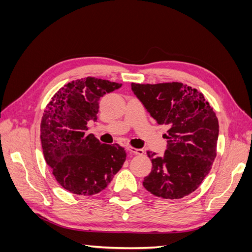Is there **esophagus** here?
<instances>
[{
    "mask_svg": "<svg viewBox=\"0 0 252 252\" xmlns=\"http://www.w3.org/2000/svg\"><path fill=\"white\" fill-rule=\"evenodd\" d=\"M127 149H128L129 152H130L131 155H136V156L144 155V150L143 149H136V148H133L131 146H129Z\"/></svg>",
    "mask_w": 252,
    "mask_h": 252,
    "instance_id": "obj_1",
    "label": "esophagus"
}]
</instances>
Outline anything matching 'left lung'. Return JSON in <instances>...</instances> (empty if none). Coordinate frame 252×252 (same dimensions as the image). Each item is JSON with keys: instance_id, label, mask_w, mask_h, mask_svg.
<instances>
[{"instance_id": "1", "label": "left lung", "mask_w": 252, "mask_h": 252, "mask_svg": "<svg viewBox=\"0 0 252 252\" xmlns=\"http://www.w3.org/2000/svg\"><path fill=\"white\" fill-rule=\"evenodd\" d=\"M131 89L158 124L168 127L164 155L147 151L152 170L143 185L156 196L182 199L202 184L216 158V112L200 91L183 83H132Z\"/></svg>"}]
</instances>
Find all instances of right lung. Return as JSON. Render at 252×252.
Returning a JSON list of instances; mask_svg holds the SVG:
<instances>
[{
	"label": "right lung",
	"instance_id": "1",
	"mask_svg": "<svg viewBox=\"0 0 252 252\" xmlns=\"http://www.w3.org/2000/svg\"><path fill=\"white\" fill-rule=\"evenodd\" d=\"M122 84L88 77L72 81L52 96L41 122L45 161L64 189L93 195L108 186L126 159L118 144H102L87 134L89 121H96L98 101Z\"/></svg>",
	"mask_w": 252,
	"mask_h": 252
}]
</instances>
